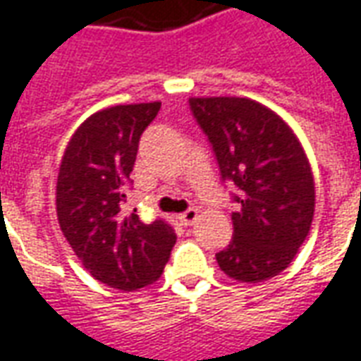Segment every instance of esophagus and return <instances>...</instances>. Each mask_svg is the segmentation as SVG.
I'll use <instances>...</instances> for the list:
<instances>
[{
	"label": "esophagus",
	"instance_id": "esophagus-1",
	"mask_svg": "<svg viewBox=\"0 0 361 361\" xmlns=\"http://www.w3.org/2000/svg\"><path fill=\"white\" fill-rule=\"evenodd\" d=\"M198 219V209L196 208H188L183 214H178V221L183 224V226H192L194 221Z\"/></svg>",
	"mask_w": 361,
	"mask_h": 361
}]
</instances>
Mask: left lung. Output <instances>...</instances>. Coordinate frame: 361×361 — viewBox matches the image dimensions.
Here are the masks:
<instances>
[{
    "mask_svg": "<svg viewBox=\"0 0 361 361\" xmlns=\"http://www.w3.org/2000/svg\"><path fill=\"white\" fill-rule=\"evenodd\" d=\"M190 111L239 188L233 239L216 255L237 282L258 283L290 267L311 229L315 183L299 140L264 104L243 97H192Z\"/></svg>",
    "mask_w": 361,
    "mask_h": 361,
    "instance_id": "left-lung-1",
    "label": "left lung"
}]
</instances>
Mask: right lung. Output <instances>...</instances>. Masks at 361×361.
<instances>
[{"label":"right lung","mask_w":361,"mask_h":361,"mask_svg":"<svg viewBox=\"0 0 361 361\" xmlns=\"http://www.w3.org/2000/svg\"><path fill=\"white\" fill-rule=\"evenodd\" d=\"M161 103L116 104L91 114L63 152L56 212L63 237L94 280L122 291L155 282L176 235L163 219L124 216L126 185L144 130Z\"/></svg>","instance_id":"1"}]
</instances>
